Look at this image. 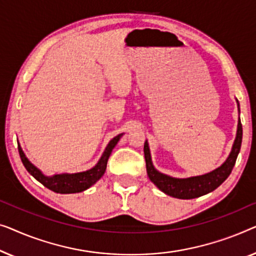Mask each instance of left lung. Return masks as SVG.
Returning <instances> with one entry per match:
<instances>
[{
    "label": "left lung",
    "mask_w": 256,
    "mask_h": 256,
    "mask_svg": "<svg viewBox=\"0 0 256 256\" xmlns=\"http://www.w3.org/2000/svg\"><path fill=\"white\" fill-rule=\"evenodd\" d=\"M236 100L238 104V111L240 112L239 102H238L236 98ZM241 142H242V125H241L239 118L234 142H233L231 153H230L228 159L224 161V164H222L218 168L214 169L210 172H206V174L190 176V178H178L166 175L164 172L156 170L152 162V158H150L148 142L146 140L145 145H144V153H145L147 175H148L150 181L161 192H164L166 195L180 200L197 198V197H200L214 192V189H217L228 178L236 164L238 154L240 152Z\"/></svg>",
    "instance_id": "left-lung-1"
}]
</instances>
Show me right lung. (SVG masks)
<instances>
[{
  "label": "right lung",
  "instance_id": "right-lung-1",
  "mask_svg": "<svg viewBox=\"0 0 256 256\" xmlns=\"http://www.w3.org/2000/svg\"><path fill=\"white\" fill-rule=\"evenodd\" d=\"M123 134L124 133H120V134L116 136L114 138L110 140L108 146L106 147V150H104L102 156H100V159L98 160V162L92 168L88 169V170L86 172H73V174L62 172V174L46 176L42 174L40 169H38L34 164L30 162V160H28L26 156L24 154L20 144L18 152L22 162H23L24 167L26 168V170L30 172L38 182H40L42 186L58 194H76L84 192V190L90 188L92 184H95V183L104 175L110 154Z\"/></svg>",
  "mask_w": 256,
  "mask_h": 256
}]
</instances>
